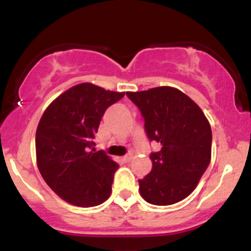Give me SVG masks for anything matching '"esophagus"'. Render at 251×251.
I'll return each instance as SVG.
<instances>
[{"mask_svg":"<svg viewBox=\"0 0 251 251\" xmlns=\"http://www.w3.org/2000/svg\"><path fill=\"white\" fill-rule=\"evenodd\" d=\"M131 159H132V154H126L125 157H123V162L125 163H128Z\"/></svg>","mask_w":251,"mask_h":251,"instance_id":"esophagus-1","label":"esophagus"}]
</instances>
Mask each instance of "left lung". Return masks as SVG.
Wrapping results in <instances>:
<instances>
[{"instance_id":"1","label":"left lung","mask_w":251,"mask_h":251,"mask_svg":"<svg viewBox=\"0 0 251 251\" xmlns=\"http://www.w3.org/2000/svg\"><path fill=\"white\" fill-rule=\"evenodd\" d=\"M126 96L142 113L148 138L162 145L159 152L150 155L151 173L138 180L141 196L157 206L184 200L211 162L212 131L207 118L193 99L173 87Z\"/></svg>"}]
</instances>
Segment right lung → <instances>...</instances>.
Instances as JSON below:
<instances>
[{"label":"right lung","instance_id":"1","mask_svg":"<svg viewBox=\"0 0 251 251\" xmlns=\"http://www.w3.org/2000/svg\"><path fill=\"white\" fill-rule=\"evenodd\" d=\"M124 92L93 83L71 87L46 108L35 135L36 164L51 190L79 207L103 203L119 164L93 148L101 116Z\"/></svg>","mask_w":251,"mask_h":251}]
</instances>
